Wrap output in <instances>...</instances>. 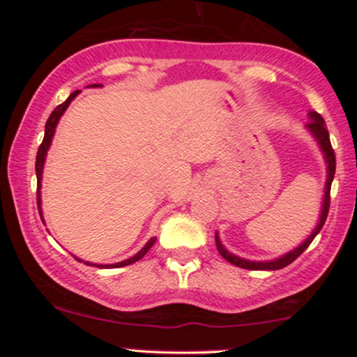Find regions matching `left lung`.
Returning <instances> with one entry per match:
<instances>
[{
  "label": "left lung",
  "mask_w": 357,
  "mask_h": 357,
  "mask_svg": "<svg viewBox=\"0 0 357 357\" xmlns=\"http://www.w3.org/2000/svg\"><path fill=\"white\" fill-rule=\"evenodd\" d=\"M307 129L314 134V137L317 139L319 146H321L324 155H326V162H327V183H326V195H324V204H322V211H321V220H319V225L315 227V230L312 231V235L307 238L301 247H297L292 252H289L287 255L277 258V260L272 261H250V260H243V258L235 257L233 253L228 252L227 248L221 245V241L218 238V233L215 235V241H216V248H218L220 255L225 258L227 261H230L231 265L240 268H247V270H280L287 267V265L292 264L294 260H297V257H301L302 253L309 248V245L312 243V240L315 238L319 231L322 230L324 223L327 220V213H329V206H331V184H333L334 179V173H335V154L333 149V144H331L329 139V130H327L326 124H324V119L321 117V114L317 112H310V122L307 124Z\"/></svg>",
  "instance_id": "8db88e82"
}]
</instances>
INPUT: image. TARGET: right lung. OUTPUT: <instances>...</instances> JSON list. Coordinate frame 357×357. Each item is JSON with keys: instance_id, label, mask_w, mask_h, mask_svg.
<instances>
[{"instance_id": "right-lung-1", "label": "right lung", "mask_w": 357, "mask_h": 357, "mask_svg": "<svg viewBox=\"0 0 357 357\" xmlns=\"http://www.w3.org/2000/svg\"><path fill=\"white\" fill-rule=\"evenodd\" d=\"M90 87H100V84H93V85H90ZM77 93H79V90L72 92L70 96H68V99L63 102V104L56 105L55 110H53V112L50 114V117H48L47 124H45V137H43L42 144H40V147H38V153H36V162H35V171H36V204H38L40 216H42V206H40V203H42V202H40V188H42V173H43L45 155H47L48 147H50V144H52V137H53V134H55V127H56V124H59L61 114H63L65 110H67L68 105H70V102L77 97ZM154 243H155V238H151L146 243V247L142 248L139 253H136V255H134L132 258H129V260H124V261H119V264H114V265H105V267L119 268V267H126V265L134 264V261L141 260V258L144 257L147 252H149L151 247H153ZM85 264L90 265L89 261H85ZM97 267H102V265H97Z\"/></svg>"}]
</instances>
